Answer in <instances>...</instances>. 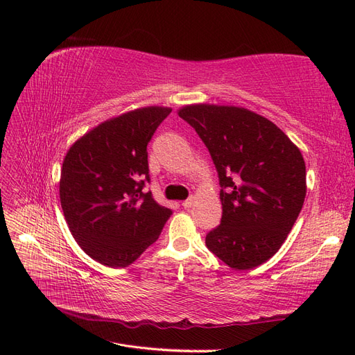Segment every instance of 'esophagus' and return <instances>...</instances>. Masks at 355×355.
I'll use <instances>...</instances> for the list:
<instances>
[{"instance_id": "esophagus-1", "label": "esophagus", "mask_w": 355, "mask_h": 355, "mask_svg": "<svg viewBox=\"0 0 355 355\" xmlns=\"http://www.w3.org/2000/svg\"><path fill=\"white\" fill-rule=\"evenodd\" d=\"M196 202V197H189L188 200H185L184 202H182V206H184L185 209H191L192 207V204Z\"/></svg>"}]
</instances>
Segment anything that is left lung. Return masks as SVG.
<instances>
[{"mask_svg": "<svg viewBox=\"0 0 355 355\" xmlns=\"http://www.w3.org/2000/svg\"><path fill=\"white\" fill-rule=\"evenodd\" d=\"M179 116L196 128L219 175L222 219L207 249L232 270H252L280 249L306 196L299 148L268 118L240 106L194 103Z\"/></svg>", "mask_w": 355, "mask_h": 355, "instance_id": "obj_1", "label": "left lung"}]
</instances>
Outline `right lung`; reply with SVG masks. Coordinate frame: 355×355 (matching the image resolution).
Instances as JSON below:
<instances>
[{
	"mask_svg": "<svg viewBox=\"0 0 355 355\" xmlns=\"http://www.w3.org/2000/svg\"><path fill=\"white\" fill-rule=\"evenodd\" d=\"M170 112L145 106L110 118L73 142L63 159V216L75 241L102 265L133 263L170 218V209L142 191L149 182L146 146Z\"/></svg>",
	"mask_w": 355,
	"mask_h": 355,
	"instance_id": "1",
	"label": "right lung"
}]
</instances>
